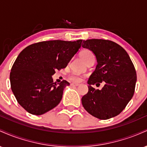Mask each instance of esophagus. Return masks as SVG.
<instances>
[{"instance_id": "1", "label": "esophagus", "mask_w": 147, "mask_h": 147, "mask_svg": "<svg viewBox=\"0 0 147 147\" xmlns=\"http://www.w3.org/2000/svg\"><path fill=\"white\" fill-rule=\"evenodd\" d=\"M71 86H78L79 85V84L78 83H72L71 84H70Z\"/></svg>"}]
</instances>
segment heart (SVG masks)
Returning a JSON list of instances; mask_svg holds the SVG:
<instances>
[{"instance_id":"obj_1","label":"heart","mask_w":147,"mask_h":147,"mask_svg":"<svg viewBox=\"0 0 147 147\" xmlns=\"http://www.w3.org/2000/svg\"><path fill=\"white\" fill-rule=\"evenodd\" d=\"M80 57L85 63H86L87 61L91 59H95V56H94L93 53L90 50H87V49L82 50L80 52ZM70 79L72 82H79L82 81V77L77 75V74H73L70 77Z\"/></svg>"}]
</instances>
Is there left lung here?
I'll return each instance as SVG.
<instances>
[{
	"instance_id": "8db88e82",
	"label": "left lung",
	"mask_w": 147,
	"mask_h": 147,
	"mask_svg": "<svg viewBox=\"0 0 147 147\" xmlns=\"http://www.w3.org/2000/svg\"><path fill=\"white\" fill-rule=\"evenodd\" d=\"M82 47L92 52L97 65L88 81V92L82 98L85 110L94 117L108 119L120 113L132 99L137 75L128 53L117 43L109 40L88 39ZM103 82L101 89L94 84Z\"/></svg>"
}]
</instances>
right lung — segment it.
<instances>
[{
	"label": "right lung",
	"mask_w": 147,
	"mask_h": 147,
	"mask_svg": "<svg viewBox=\"0 0 147 147\" xmlns=\"http://www.w3.org/2000/svg\"><path fill=\"white\" fill-rule=\"evenodd\" d=\"M82 40H61L34 43L22 50L10 72V84L18 104L28 113L41 115L59 104L64 88L70 85L63 80L53 82L55 70L67 66L81 48Z\"/></svg>",
	"instance_id": "1"
}]
</instances>
